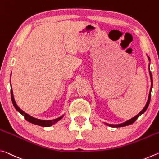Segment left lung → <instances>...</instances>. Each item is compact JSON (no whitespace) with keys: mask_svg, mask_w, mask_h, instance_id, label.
Segmentation results:
<instances>
[{"mask_svg":"<svg viewBox=\"0 0 159 159\" xmlns=\"http://www.w3.org/2000/svg\"><path fill=\"white\" fill-rule=\"evenodd\" d=\"M148 58H149V60L150 61V59H149V57H148ZM149 75H150V78H151V89H150V91H149V98H148V100H147V102L146 104V105H145V107H144V109L142 110V111L139 113V114L138 115H136L135 116L133 117V118H131V119L127 120V121H125L124 123H120V124H118V125H114V124H108V123H106V124L107 125L110 126V127H112V128H119V127H123V126H126V125H129L132 124V123H133L135 120L138 119V118L139 116H141L143 113L145 112V111H146L147 109L148 108V107H149V102H150V99H151V92H152V86H153V79H152V73H151V71H149Z\"/></svg>","mask_w":159,"mask_h":159,"instance_id":"left-lung-1","label":"left lung"}]
</instances>
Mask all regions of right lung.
I'll return each instance as SVG.
<instances>
[{
    "instance_id": "obj_1",
    "label": "right lung",
    "mask_w": 159,
    "mask_h": 159,
    "mask_svg": "<svg viewBox=\"0 0 159 159\" xmlns=\"http://www.w3.org/2000/svg\"><path fill=\"white\" fill-rule=\"evenodd\" d=\"M10 93H11V99H12V104L13 105H14L15 108L16 109L17 111H19L20 113V114L23 116L24 117H25V119L29 121V123H34V124H36L38 125H40V126H42V127H50V126L52 125L53 124H55V123L58 122L59 120H61V118H63L64 115L61 116L57 118H55V119L54 120H40V119H37L36 118H34L31 116L30 115H29L25 113V111H23L22 110H21L20 107H19L17 104H16V102L15 101V99H14V96H13V93H12V88H11V90H10Z\"/></svg>"
}]
</instances>
